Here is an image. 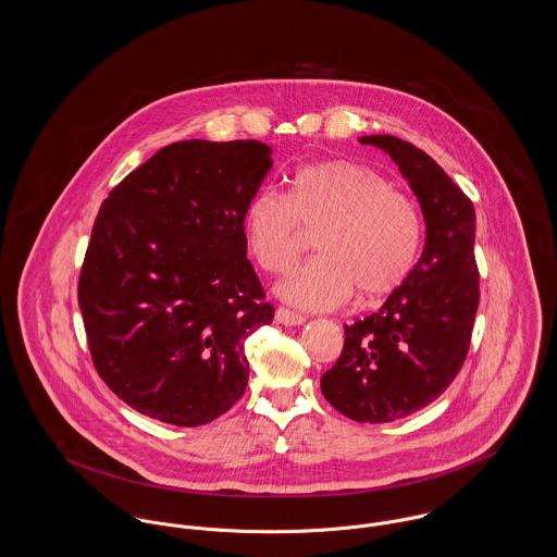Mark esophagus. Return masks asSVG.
<instances>
[{
    "mask_svg": "<svg viewBox=\"0 0 557 557\" xmlns=\"http://www.w3.org/2000/svg\"><path fill=\"white\" fill-rule=\"evenodd\" d=\"M275 322L284 324V326H300V324H305V318L300 313H296V311L286 309V307H280L275 311Z\"/></svg>",
    "mask_w": 557,
    "mask_h": 557,
    "instance_id": "34e87169",
    "label": "esophagus"
}]
</instances>
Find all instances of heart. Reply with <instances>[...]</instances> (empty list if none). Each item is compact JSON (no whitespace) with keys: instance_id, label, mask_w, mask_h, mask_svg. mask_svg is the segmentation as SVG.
<instances>
[{"instance_id":"b5f03b06","label":"heart","mask_w":557,"mask_h":557,"mask_svg":"<svg viewBox=\"0 0 557 557\" xmlns=\"http://www.w3.org/2000/svg\"><path fill=\"white\" fill-rule=\"evenodd\" d=\"M248 252L269 273H284L305 250V230L318 233L320 257L296 267L277 295L307 311H330L356 290L389 295L412 271L421 244L414 201L374 170L330 160L298 168L288 196L262 189L242 219Z\"/></svg>"}]
</instances>
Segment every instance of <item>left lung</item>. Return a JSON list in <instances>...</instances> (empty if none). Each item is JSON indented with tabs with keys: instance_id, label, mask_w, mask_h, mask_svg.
Masks as SVG:
<instances>
[{
	"instance_id": "8db88e82",
	"label": "left lung",
	"mask_w": 557,
	"mask_h": 557,
	"mask_svg": "<svg viewBox=\"0 0 557 557\" xmlns=\"http://www.w3.org/2000/svg\"><path fill=\"white\" fill-rule=\"evenodd\" d=\"M389 153L425 216L423 255L385 305L345 326L322 393L347 419L389 423L429 406L457 379L480 305L475 210L423 149L392 134L361 136Z\"/></svg>"
}]
</instances>
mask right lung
Returning a JSON list of instances; mask_svg holds the SVG:
<instances>
[{"instance_id": "1", "label": "right lung", "mask_w": 557, "mask_h": 557, "mask_svg": "<svg viewBox=\"0 0 557 557\" xmlns=\"http://www.w3.org/2000/svg\"><path fill=\"white\" fill-rule=\"evenodd\" d=\"M269 170L259 140H181L102 201L77 300L100 379L140 414L206 425L246 392L244 343L273 305L242 219Z\"/></svg>"}]
</instances>
